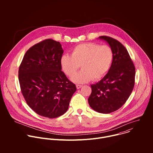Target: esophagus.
Returning a JSON list of instances; mask_svg holds the SVG:
<instances>
[{
  "label": "esophagus",
  "instance_id": "esophagus-1",
  "mask_svg": "<svg viewBox=\"0 0 153 153\" xmlns=\"http://www.w3.org/2000/svg\"><path fill=\"white\" fill-rule=\"evenodd\" d=\"M82 86V85H76V88H77V89L80 88Z\"/></svg>",
  "mask_w": 153,
  "mask_h": 153
}]
</instances>
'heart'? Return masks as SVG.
<instances>
[{"label":"heart","instance_id":"obj_1","mask_svg":"<svg viewBox=\"0 0 153 153\" xmlns=\"http://www.w3.org/2000/svg\"><path fill=\"white\" fill-rule=\"evenodd\" d=\"M113 51L108 45L96 43H83L74 47L71 55L63 54L60 58L62 70L71 77L81 65L82 70L71 78L77 83L98 80L110 70L113 60Z\"/></svg>","mask_w":153,"mask_h":153}]
</instances>
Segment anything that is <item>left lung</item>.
<instances>
[{
	"label": "left lung",
	"mask_w": 153,
	"mask_h": 153,
	"mask_svg": "<svg viewBox=\"0 0 153 153\" xmlns=\"http://www.w3.org/2000/svg\"><path fill=\"white\" fill-rule=\"evenodd\" d=\"M113 51V60L108 73L99 82L91 85L88 103L92 109L103 114L122 107L131 94L135 83L136 70L126 48L111 37L102 36Z\"/></svg>",
	"instance_id": "8db88e82"
}]
</instances>
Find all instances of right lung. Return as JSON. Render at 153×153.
I'll use <instances>...</instances> for the list:
<instances>
[{
	"instance_id": "obj_1",
	"label": "right lung",
	"mask_w": 153,
	"mask_h": 153,
	"mask_svg": "<svg viewBox=\"0 0 153 153\" xmlns=\"http://www.w3.org/2000/svg\"><path fill=\"white\" fill-rule=\"evenodd\" d=\"M63 50L59 42L48 39L31 47L19 69L21 92L37 114L53 119L67 112L76 86L62 71Z\"/></svg>"
}]
</instances>
